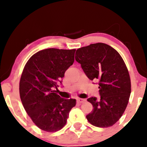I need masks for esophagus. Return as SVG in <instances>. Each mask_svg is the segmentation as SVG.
Listing matches in <instances>:
<instances>
[{"mask_svg": "<svg viewBox=\"0 0 147 147\" xmlns=\"http://www.w3.org/2000/svg\"><path fill=\"white\" fill-rule=\"evenodd\" d=\"M86 100L85 99H82V98H78L77 99V102L78 104H81L83 103L84 102H85Z\"/></svg>", "mask_w": 147, "mask_h": 147, "instance_id": "esophagus-1", "label": "esophagus"}]
</instances>
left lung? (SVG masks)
<instances>
[{"instance_id":"8db88e82","label":"left lung","mask_w":147,"mask_h":147,"mask_svg":"<svg viewBox=\"0 0 147 147\" xmlns=\"http://www.w3.org/2000/svg\"><path fill=\"white\" fill-rule=\"evenodd\" d=\"M76 60L90 80H98L100 98L87 100L94 109L86 116L92 125L107 128L121 118L131 92L130 78L118 52L107 44L98 43L77 49Z\"/></svg>"}]
</instances>
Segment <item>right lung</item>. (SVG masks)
Listing matches in <instances>:
<instances>
[{
    "label": "right lung",
    "mask_w": 147,
    "mask_h": 147,
    "mask_svg": "<svg viewBox=\"0 0 147 147\" xmlns=\"http://www.w3.org/2000/svg\"><path fill=\"white\" fill-rule=\"evenodd\" d=\"M76 49L50 48L38 51L28 60L19 83L25 111L35 124L46 132L61 130L67 122L75 99H65L56 91L66 70L74 62Z\"/></svg>",
    "instance_id": "right-lung-1"
}]
</instances>
